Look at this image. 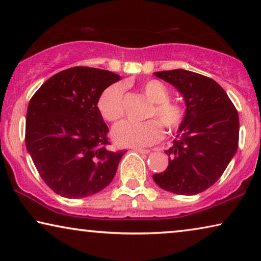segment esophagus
<instances>
[{
  "label": "esophagus",
  "mask_w": 261,
  "mask_h": 261,
  "mask_svg": "<svg viewBox=\"0 0 261 261\" xmlns=\"http://www.w3.org/2000/svg\"><path fill=\"white\" fill-rule=\"evenodd\" d=\"M133 149H134V151H135V152H138V153H141V154H148V153H149V152H151V151H149V149H144V148H138V147H134Z\"/></svg>",
  "instance_id": "34e87169"
}]
</instances>
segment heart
I'll return each mask as SVG.
<instances>
[{
  "instance_id": "b5f03b06",
  "label": "heart",
  "mask_w": 261,
  "mask_h": 261,
  "mask_svg": "<svg viewBox=\"0 0 261 261\" xmlns=\"http://www.w3.org/2000/svg\"><path fill=\"white\" fill-rule=\"evenodd\" d=\"M141 90L151 101L147 107L146 117H154L142 122L123 121L113 130V139L120 146L145 147L155 144L163 137L162 126L169 132L177 130L183 123L185 109L180 103L171 101L170 90L163 82L148 80L141 84ZM124 87L114 83L107 87L99 95L97 108L103 119L117 122L123 116ZM157 120H155V119Z\"/></svg>"
}]
</instances>
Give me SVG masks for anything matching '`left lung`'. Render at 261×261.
I'll return each instance as SVG.
<instances>
[{
  "instance_id": "left-lung-1",
  "label": "left lung",
  "mask_w": 261,
  "mask_h": 261,
  "mask_svg": "<svg viewBox=\"0 0 261 261\" xmlns=\"http://www.w3.org/2000/svg\"><path fill=\"white\" fill-rule=\"evenodd\" d=\"M183 95L187 112L166 151L169 166L153 179L164 190L196 195L212 187L239 145V115L226 91L212 78L187 70L154 72Z\"/></svg>"
}]
</instances>
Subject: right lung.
<instances>
[{
    "mask_svg": "<svg viewBox=\"0 0 261 261\" xmlns=\"http://www.w3.org/2000/svg\"><path fill=\"white\" fill-rule=\"evenodd\" d=\"M119 74L88 66L56 73L31 98L26 147L42 180L56 194L81 198L113 180L126 151L108 149V127L97 108L99 95Z\"/></svg>",
    "mask_w": 261,
    "mask_h": 261,
    "instance_id": "right-lung-1",
    "label": "right lung"
}]
</instances>
